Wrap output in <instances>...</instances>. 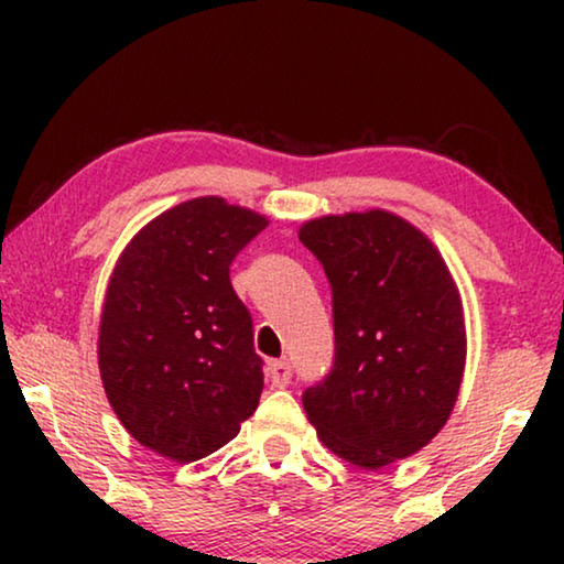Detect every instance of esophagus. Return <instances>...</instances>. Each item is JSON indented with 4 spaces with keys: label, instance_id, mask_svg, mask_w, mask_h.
<instances>
[{
    "label": "esophagus",
    "instance_id": "esophagus-1",
    "mask_svg": "<svg viewBox=\"0 0 564 564\" xmlns=\"http://www.w3.org/2000/svg\"><path fill=\"white\" fill-rule=\"evenodd\" d=\"M269 380H272L274 388H284L292 380V365L288 359H276L269 365Z\"/></svg>",
    "mask_w": 564,
    "mask_h": 564
}]
</instances>
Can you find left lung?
<instances>
[{"instance_id":"1","label":"left lung","mask_w":564,"mask_h":564,"mask_svg":"<svg viewBox=\"0 0 564 564\" xmlns=\"http://www.w3.org/2000/svg\"><path fill=\"white\" fill-rule=\"evenodd\" d=\"M334 295V367L303 392L307 421L338 457L380 469L411 457L449 419L465 372L462 300L436 246L384 210L300 228Z\"/></svg>"}]
</instances>
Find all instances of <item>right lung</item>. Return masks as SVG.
Masks as SVG:
<instances>
[{"label":"right lung","mask_w":564,"mask_h":564,"mask_svg":"<svg viewBox=\"0 0 564 564\" xmlns=\"http://www.w3.org/2000/svg\"><path fill=\"white\" fill-rule=\"evenodd\" d=\"M264 215L195 197L126 246L99 318V375L122 426L174 462L226 446L257 411L264 361L230 264Z\"/></svg>","instance_id":"1"}]
</instances>
